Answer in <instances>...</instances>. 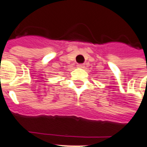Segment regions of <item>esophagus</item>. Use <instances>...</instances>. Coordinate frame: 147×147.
<instances>
[{"label":"esophagus","instance_id":"1","mask_svg":"<svg viewBox=\"0 0 147 147\" xmlns=\"http://www.w3.org/2000/svg\"><path fill=\"white\" fill-rule=\"evenodd\" d=\"M77 67H80V68H83V67H84V65L83 64H77Z\"/></svg>","mask_w":147,"mask_h":147}]
</instances>
